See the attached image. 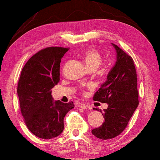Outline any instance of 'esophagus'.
<instances>
[{
  "label": "esophagus",
  "instance_id": "34e87169",
  "mask_svg": "<svg viewBox=\"0 0 160 160\" xmlns=\"http://www.w3.org/2000/svg\"><path fill=\"white\" fill-rule=\"evenodd\" d=\"M78 107H79V108H80L87 109V108H88V106H87V105H86V104H84V103H79Z\"/></svg>",
  "mask_w": 160,
  "mask_h": 160
}]
</instances>
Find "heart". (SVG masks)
<instances>
[{
  "label": "heart",
  "instance_id": "heart-1",
  "mask_svg": "<svg viewBox=\"0 0 160 160\" xmlns=\"http://www.w3.org/2000/svg\"><path fill=\"white\" fill-rule=\"evenodd\" d=\"M81 58L88 68H98L102 62V56L98 50L94 48H87L82 52Z\"/></svg>",
  "mask_w": 160,
  "mask_h": 160
}]
</instances>
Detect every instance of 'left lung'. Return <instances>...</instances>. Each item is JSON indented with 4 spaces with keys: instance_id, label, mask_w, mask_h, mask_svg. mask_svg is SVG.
Listing matches in <instances>:
<instances>
[{
    "instance_id": "obj_1",
    "label": "left lung",
    "mask_w": 160,
    "mask_h": 160,
    "mask_svg": "<svg viewBox=\"0 0 160 160\" xmlns=\"http://www.w3.org/2000/svg\"><path fill=\"white\" fill-rule=\"evenodd\" d=\"M117 61L107 76V80L95 93L93 100L108 104L102 112L104 122L92 133L101 139L120 135L139 105L137 77L132 58L115 44ZM97 110V109H96Z\"/></svg>"
}]
</instances>
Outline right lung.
<instances>
[{"label": "right lung", "mask_w": 160, "mask_h": 160, "mask_svg": "<svg viewBox=\"0 0 160 160\" xmlns=\"http://www.w3.org/2000/svg\"><path fill=\"white\" fill-rule=\"evenodd\" d=\"M69 48L52 46L34 54L22 69L18 95L24 122L36 137L49 139L61 134L66 114L74 108L53 100L51 89L60 81L62 57Z\"/></svg>", "instance_id": "obj_1"}]
</instances>
